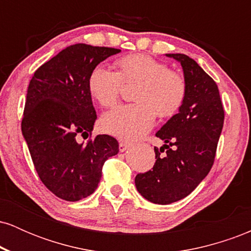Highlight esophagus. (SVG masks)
I'll list each match as a JSON object with an SVG mask.
<instances>
[{
  "label": "esophagus",
  "mask_w": 251,
  "mask_h": 251,
  "mask_svg": "<svg viewBox=\"0 0 251 251\" xmlns=\"http://www.w3.org/2000/svg\"><path fill=\"white\" fill-rule=\"evenodd\" d=\"M128 148H129V144L128 143H126V142H120L119 143V151L120 152L126 151V150H127Z\"/></svg>",
  "instance_id": "esophagus-1"
}]
</instances>
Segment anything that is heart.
<instances>
[{"label":"heart","mask_w":251,"mask_h":251,"mask_svg":"<svg viewBox=\"0 0 251 251\" xmlns=\"http://www.w3.org/2000/svg\"><path fill=\"white\" fill-rule=\"evenodd\" d=\"M117 72L103 66L93 68L88 77L91 96L103 107L118 102L123 83L133 85L135 102L105 113L101 128L126 140L143 137L153 126L155 116L172 117L186 98L188 86L183 75L144 54H131L117 61Z\"/></svg>","instance_id":"heart-1"}]
</instances>
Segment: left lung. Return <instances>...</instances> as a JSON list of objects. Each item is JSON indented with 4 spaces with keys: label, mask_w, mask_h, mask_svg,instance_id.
Returning <instances> with one entry per match:
<instances>
[{
    "label": "left lung",
    "mask_w": 251,
    "mask_h": 251,
    "mask_svg": "<svg viewBox=\"0 0 251 251\" xmlns=\"http://www.w3.org/2000/svg\"><path fill=\"white\" fill-rule=\"evenodd\" d=\"M180 62L188 86L179 112L155 133L164 142L155 148L152 170L135 176V186L155 204H171L191 194L215 162L223 128L224 109L217 85L194 59L166 54Z\"/></svg>",
    "instance_id": "1"
}]
</instances>
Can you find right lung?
I'll return each mask as SVG.
<instances>
[{
	"label": "right lung",
	"instance_id": "obj_1",
	"mask_svg": "<svg viewBox=\"0 0 251 251\" xmlns=\"http://www.w3.org/2000/svg\"><path fill=\"white\" fill-rule=\"evenodd\" d=\"M120 50L76 43L39 67L28 86L21 128L45 186L61 200L92 195L106 160L119 152L108 134L91 139L97 120L88 89L93 68ZM81 135L90 139L77 143Z\"/></svg>",
	"mask_w": 251,
	"mask_h": 251
}]
</instances>
